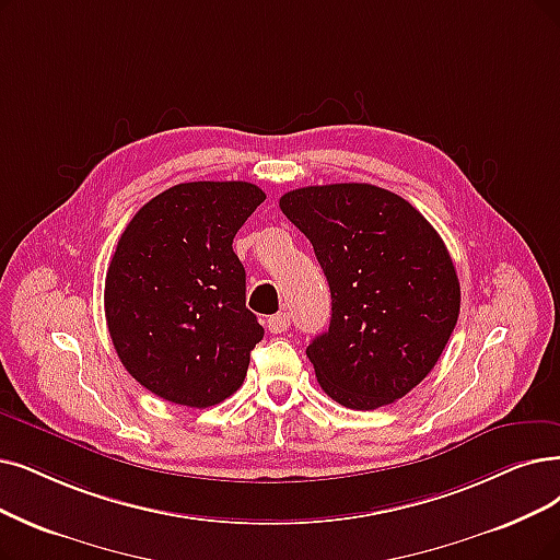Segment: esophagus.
Segmentation results:
<instances>
[{
    "label": "esophagus",
    "mask_w": 560,
    "mask_h": 560,
    "mask_svg": "<svg viewBox=\"0 0 560 560\" xmlns=\"http://www.w3.org/2000/svg\"><path fill=\"white\" fill-rule=\"evenodd\" d=\"M289 324H292V317L287 315V312H278V315H273V317H268L266 319V328L271 330V332H284L287 328H289Z\"/></svg>",
    "instance_id": "obj_1"
}]
</instances>
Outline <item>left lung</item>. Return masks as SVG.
I'll use <instances>...</instances> for the list:
<instances>
[{"label":"left lung","instance_id":"obj_1","mask_svg":"<svg viewBox=\"0 0 560 560\" xmlns=\"http://www.w3.org/2000/svg\"><path fill=\"white\" fill-rule=\"evenodd\" d=\"M282 213L310 238L330 287L326 332L307 347L338 405H393L432 372L459 317V280L439 232L370 184L289 190Z\"/></svg>","mask_w":560,"mask_h":560}]
</instances>
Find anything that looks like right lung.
Returning <instances> with one entry per match:
<instances>
[{
    "instance_id": "obj_1",
    "label": "right lung",
    "mask_w": 560,
    "mask_h": 560,
    "mask_svg": "<svg viewBox=\"0 0 560 560\" xmlns=\"http://www.w3.org/2000/svg\"><path fill=\"white\" fill-rule=\"evenodd\" d=\"M264 199L248 182L178 184L124 230L105 319L124 368L153 395L207 409L241 388L264 328L245 307L232 241Z\"/></svg>"
}]
</instances>
